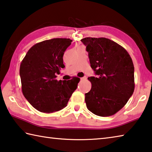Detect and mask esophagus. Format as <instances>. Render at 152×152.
I'll return each instance as SVG.
<instances>
[{
  "mask_svg": "<svg viewBox=\"0 0 152 152\" xmlns=\"http://www.w3.org/2000/svg\"><path fill=\"white\" fill-rule=\"evenodd\" d=\"M86 76H84V77H82V78H80L81 80H86Z\"/></svg>",
  "mask_w": 152,
  "mask_h": 152,
  "instance_id": "1",
  "label": "esophagus"
}]
</instances>
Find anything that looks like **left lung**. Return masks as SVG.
Masks as SVG:
<instances>
[{
  "label": "left lung",
  "instance_id": "obj_1",
  "mask_svg": "<svg viewBox=\"0 0 152 152\" xmlns=\"http://www.w3.org/2000/svg\"><path fill=\"white\" fill-rule=\"evenodd\" d=\"M81 41L86 46L90 66L97 75L88 78L92 88L85 94L86 107L99 116H110L133 94V62L125 48L108 38L86 37Z\"/></svg>",
  "mask_w": 152,
  "mask_h": 152
}]
</instances>
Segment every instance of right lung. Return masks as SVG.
Masks as SVG:
<instances>
[{
    "instance_id": "obj_1",
    "label": "right lung",
    "mask_w": 152,
    "mask_h": 152,
    "mask_svg": "<svg viewBox=\"0 0 152 152\" xmlns=\"http://www.w3.org/2000/svg\"><path fill=\"white\" fill-rule=\"evenodd\" d=\"M70 38H52L32 46L22 60L20 76L22 92L39 112L53 113L67 106L80 78L56 79L63 64V55L71 45Z\"/></svg>"
}]
</instances>
